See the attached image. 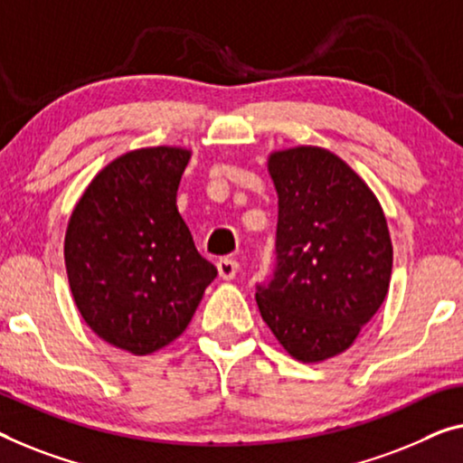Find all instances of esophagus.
I'll use <instances>...</instances> for the list:
<instances>
[{
  "label": "esophagus",
  "mask_w": 463,
  "mask_h": 463,
  "mask_svg": "<svg viewBox=\"0 0 463 463\" xmlns=\"http://www.w3.org/2000/svg\"><path fill=\"white\" fill-rule=\"evenodd\" d=\"M237 272H239V261H237V260L222 258V260L218 261V274H220V279L231 280V279H234V276H237Z\"/></svg>",
  "instance_id": "obj_1"
}]
</instances>
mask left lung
Masks as SVG:
<instances>
[{
  "instance_id": "1",
  "label": "left lung",
  "mask_w": 463,
  "mask_h": 463,
  "mask_svg": "<svg viewBox=\"0 0 463 463\" xmlns=\"http://www.w3.org/2000/svg\"><path fill=\"white\" fill-rule=\"evenodd\" d=\"M276 268L255 301L295 360L349 349L389 293L392 245L374 193L339 156L314 145L274 151Z\"/></svg>"
}]
</instances>
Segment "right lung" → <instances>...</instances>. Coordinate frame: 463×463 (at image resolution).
Here are the masks:
<instances>
[{"label": "right lung", "mask_w": 463, "mask_h": 463, "mask_svg": "<svg viewBox=\"0 0 463 463\" xmlns=\"http://www.w3.org/2000/svg\"><path fill=\"white\" fill-rule=\"evenodd\" d=\"M189 157V149L165 145L116 157L68 222L74 303L99 339L128 354H154L181 336L218 274L176 208Z\"/></svg>", "instance_id": "add662e5"}]
</instances>
